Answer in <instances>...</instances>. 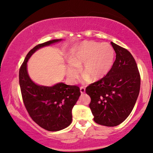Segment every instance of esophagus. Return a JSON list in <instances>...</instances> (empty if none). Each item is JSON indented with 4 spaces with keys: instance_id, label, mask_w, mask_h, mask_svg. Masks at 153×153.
Returning a JSON list of instances; mask_svg holds the SVG:
<instances>
[{
    "instance_id": "obj_1",
    "label": "esophagus",
    "mask_w": 153,
    "mask_h": 153,
    "mask_svg": "<svg viewBox=\"0 0 153 153\" xmlns=\"http://www.w3.org/2000/svg\"><path fill=\"white\" fill-rule=\"evenodd\" d=\"M80 92L82 94H84L85 93V88L84 87H80Z\"/></svg>"
}]
</instances>
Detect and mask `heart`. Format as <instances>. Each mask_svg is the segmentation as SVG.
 Segmentation results:
<instances>
[{
  "mask_svg": "<svg viewBox=\"0 0 153 153\" xmlns=\"http://www.w3.org/2000/svg\"><path fill=\"white\" fill-rule=\"evenodd\" d=\"M115 52L108 43L85 41L74 48L69 57L66 74L74 81L82 68V76L86 80L96 81L105 77L114 64Z\"/></svg>",
  "mask_w": 153,
  "mask_h": 153,
  "instance_id": "heart-1",
  "label": "heart"
}]
</instances>
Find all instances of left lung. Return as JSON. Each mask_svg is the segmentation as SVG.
<instances>
[{"label":"left lung","instance_id":"1","mask_svg":"<svg viewBox=\"0 0 153 153\" xmlns=\"http://www.w3.org/2000/svg\"><path fill=\"white\" fill-rule=\"evenodd\" d=\"M111 45L116 54L111 70L85 90L91 99L89 107L94 121L108 127L120 124L130 114L141 85L138 68L131 54L113 42Z\"/></svg>","mask_w":153,"mask_h":153}]
</instances>
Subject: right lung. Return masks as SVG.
<instances>
[{
  "label": "right lung",
  "mask_w": 153,
  "mask_h": 153,
  "mask_svg": "<svg viewBox=\"0 0 153 153\" xmlns=\"http://www.w3.org/2000/svg\"><path fill=\"white\" fill-rule=\"evenodd\" d=\"M62 39H54L35 46L29 52L19 71L22 96L27 112L42 128L50 131H60L72 121L71 110L81 95L79 87L58 83L48 87L34 83L29 76L28 60L35 51Z\"/></svg>",
  "instance_id": "1"
}]
</instances>
